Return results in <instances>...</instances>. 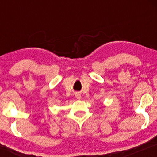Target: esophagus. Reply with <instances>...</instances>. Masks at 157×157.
I'll return each instance as SVG.
<instances>
[{"label": "esophagus", "mask_w": 157, "mask_h": 157, "mask_svg": "<svg viewBox=\"0 0 157 157\" xmlns=\"http://www.w3.org/2000/svg\"><path fill=\"white\" fill-rule=\"evenodd\" d=\"M77 97V99H78V100H80L81 99V95L80 94H76V95H75Z\"/></svg>", "instance_id": "esophagus-1"}]
</instances>
